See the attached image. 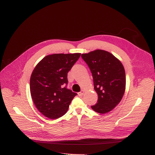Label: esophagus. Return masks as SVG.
<instances>
[{"instance_id":"obj_1","label":"esophagus","mask_w":155,"mask_h":155,"mask_svg":"<svg viewBox=\"0 0 155 155\" xmlns=\"http://www.w3.org/2000/svg\"><path fill=\"white\" fill-rule=\"evenodd\" d=\"M84 92H85V90H82L81 92H78V95L81 96H83L84 94Z\"/></svg>"}]
</instances>
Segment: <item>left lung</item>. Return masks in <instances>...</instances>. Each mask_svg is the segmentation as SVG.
<instances>
[{
    "mask_svg": "<svg viewBox=\"0 0 155 155\" xmlns=\"http://www.w3.org/2000/svg\"><path fill=\"white\" fill-rule=\"evenodd\" d=\"M81 57L91 69L97 103L92 109L101 114L111 111L119 104L125 91V69L120 61L109 51L95 50Z\"/></svg>",
    "mask_w": 155,
    "mask_h": 155,
    "instance_id": "left-lung-1",
    "label": "left lung"
}]
</instances>
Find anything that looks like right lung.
<instances>
[{
	"label": "right lung",
	"mask_w": 155,
	"mask_h": 155,
	"mask_svg": "<svg viewBox=\"0 0 155 155\" xmlns=\"http://www.w3.org/2000/svg\"><path fill=\"white\" fill-rule=\"evenodd\" d=\"M80 53L46 55L37 64L30 77V93L42 114L57 119L67 112L76 93L68 90L67 74L80 57Z\"/></svg>",
	"instance_id": "1"
}]
</instances>
